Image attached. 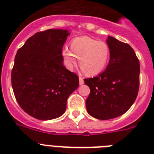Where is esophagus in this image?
<instances>
[{
    "mask_svg": "<svg viewBox=\"0 0 154 154\" xmlns=\"http://www.w3.org/2000/svg\"><path fill=\"white\" fill-rule=\"evenodd\" d=\"M79 84L80 85H82V84H84L83 78H82V77H81V76H79Z\"/></svg>",
    "mask_w": 154,
    "mask_h": 154,
    "instance_id": "esophagus-1",
    "label": "esophagus"
}]
</instances>
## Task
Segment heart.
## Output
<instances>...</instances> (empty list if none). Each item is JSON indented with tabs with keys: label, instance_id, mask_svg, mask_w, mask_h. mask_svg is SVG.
I'll return each instance as SVG.
<instances>
[{
	"label": "heart",
	"instance_id": "1",
	"mask_svg": "<svg viewBox=\"0 0 154 154\" xmlns=\"http://www.w3.org/2000/svg\"><path fill=\"white\" fill-rule=\"evenodd\" d=\"M71 48L65 47L62 50L64 62L69 70L74 69L79 58L82 70L89 75H96L106 68L109 59L108 45L89 37L73 39L71 42Z\"/></svg>",
	"mask_w": 154,
	"mask_h": 154
}]
</instances>
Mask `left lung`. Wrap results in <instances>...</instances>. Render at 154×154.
<instances>
[{"instance_id":"obj_1","label":"left lung","mask_w":154,"mask_h":154,"mask_svg":"<svg viewBox=\"0 0 154 154\" xmlns=\"http://www.w3.org/2000/svg\"><path fill=\"white\" fill-rule=\"evenodd\" d=\"M110 59L106 70L85 79L90 94L85 101L87 112L94 118L106 120L127 111L135 102L140 86V62L126 43L108 36Z\"/></svg>"}]
</instances>
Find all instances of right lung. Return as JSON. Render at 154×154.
<instances>
[{
	"instance_id": "obj_1",
	"label": "right lung",
	"mask_w": 154,
	"mask_h": 154,
	"mask_svg": "<svg viewBox=\"0 0 154 154\" xmlns=\"http://www.w3.org/2000/svg\"><path fill=\"white\" fill-rule=\"evenodd\" d=\"M69 34L63 29L40 31L17 51L12 88L19 106L35 119L61 116L68 98L79 85L78 75L63 65L62 47Z\"/></svg>"
}]
</instances>
